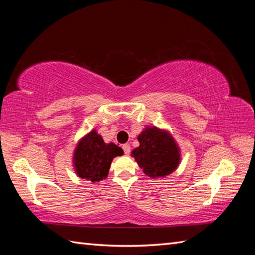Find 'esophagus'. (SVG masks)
I'll list each match as a JSON object with an SVG mask.
<instances>
[{
    "mask_svg": "<svg viewBox=\"0 0 255 255\" xmlns=\"http://www.w3.org/2000/svg\"><path fill=\"white\" fill-rule=\"evenodd\" d=\"M123 149H124V151H125V153H126V154H129V153H130V144H124L123 145Z\"/></svg>",
    "mask_w": 255,
    "mask_h": 255,
    "instance_id": "esophagus-1",
    "label": "esophagus"
}]
</instances>
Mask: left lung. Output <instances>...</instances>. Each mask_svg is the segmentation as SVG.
Listing matches in <instances>:
<instances>
[{"label":"left lung","mask_w":255,"mask_h":255,"mask_svg":"<svg viewBox=\"0 0 255 255\" xmlns=\"http://www.w3.org/2000/svg\"><path fill=\"white\" fill-rule=\"evenodd\" d=\"M139 147L131 151L140 169L151 178L172 174L181 163V149L169 130L145 126L138 136Z\"/></svg>","instance_id":"left-lung-1"}]
</instances>
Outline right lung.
Masks as SVG:
<instances>
[{
	"label": "right lung",
	"instance_id": "obj_1",
	"mask_svg": "<svg viewBox=\"0 0 255 255\" xmlns=\"http://www.w3.org/2000/svg\"><path fill=\"white\" fill-rule=\"evenodd\" d=\"M124 151L115 143H106L96 129H92L81 138L74 149L72 163L79 177L91 182L105 180L112 161L123 155Z\"/></svg>",
	"mask_w": 255,
	"mask_h": 255
}]
</instances>
